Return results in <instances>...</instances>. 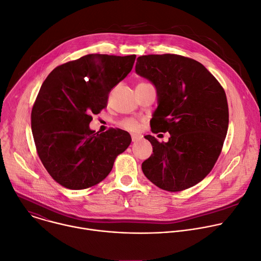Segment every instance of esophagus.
Wrapping results in <instances>:
<instances>
[{
    "instance_id": "esophagus-1",
    "label": "esophagus",
    "mask_w": 261,
    "mask_h": 261,
    "mask_svg": "<svg viewBox=\"0 0 261 261\" xmlns=\"http://www.w3.org/2000/svg\"><path fill=\"white\" fill-rule=\"evenodd\" d=\"M140 139H142V135H132V140H133V142H137V141H139Z\"/></svg>"
}]
</instances>
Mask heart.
Wrapping results in <instances>:
<instances>
[{
	"label": "heart",
	"instance_id": "heart-1",
	"mask_svg": "<svg viewBox=\"0 0 261 261\" xmlns=\"http://www.w3.org/2000/svg\"><path fill=\"white\" fill-rule=\"evenodd\" d=\"M146 83H141L139 85H144ZM122 126L124 128H126L127 130H130V132H136L139 129V123L135 120V119H125L122 121Z\"/></svg>",
	"mask_w": 261,
	"mask_h": 261
}]
</instances>
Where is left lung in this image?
<instances>
[{
  "mask_svg": "<svg viewBox=\"0 0 261 261\" xmlns=\"http://www.w3.org/2000/svg\"><path fill=\"white\" fill-rule=\"evenodd\" d=\"M136 72L156 89L152 133L170 134L162 143L145 136L153 154L142 164L144 175L165 191L189 189L208 174L221 153L229 122L223 87L201 63L179 55L141 56Z\"/></svg>",
  "mask_w": 261,
  "mask_h": 261,
  "instance_id": "8db88e82",
  "label": "left lung"
}]
</instances>
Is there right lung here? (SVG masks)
Instances as JSON below:
<instances>
[{"label": "right lung", "instance_id": "1", "mask_svg": "<svg viewBox=\"0 0 261 261\" xmlns=\"http://www.w3.org/2000/svg\"><path fill=\"white\" fill-rule=\"evenodd\" d=\"M136 55L90 54L56 67L43 82L31 113L36 149L49 175L70 190L103 180L132 142L111 128L90 129L91 115L107 108L109 93L132 70Z\"/></svg>", "mask_w": 261, "mask_h": 261}]
</instances>
